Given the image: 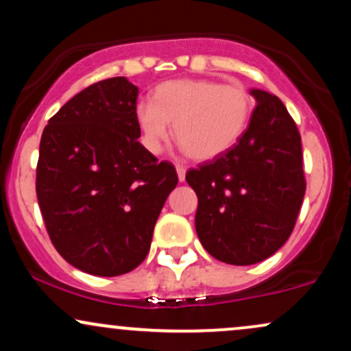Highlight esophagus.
Returning a JSON list of instances; mask_svg holds the SVG:
<instances>
[{
  "instance_id": "34e87169",
  "label": "esophagus",
  "mask_w": 351,
  "mask_h": 351,
  "mask_svg": "<svg viewBox=\"0 0 351 351\" xmlns=\"http://www.w3.org/2000/svg\"><path fill=\"white\" fill-rule=\"evenodd\" d=\"M176 173H178V180L183 183L184 178H186V168L183 167V165H176Z\"/></svg>"
}]
</instances>
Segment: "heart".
I'll list each match as a JSON object with an SVG mask.
<instances>
[{
    "mask_svg": "<svg viewBox=\"0 0 351 351\" xmlns=\"http://www.w3.org/2000/svg\"><path fill=\"white\" fill-rule=\"evenodd\" d=\"M252 112L253 96L242 83L186 78L160 84L154 101H138L135 121L150 154H160L173 124V137L181 149L206 162L237 145Z\"/></svg>",
    "mask_w": 351,
    "mask_h": 351,
    "instance_id": "b5f03b06",
    "label": "heart"
}]
</instances>
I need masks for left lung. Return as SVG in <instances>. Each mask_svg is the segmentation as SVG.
Here are the masks:
<instances>
[{"mask_svg": "<svg viewBox=\"0 0 351 351\" xmlns=\"http://www.w3.org/2000/svg\"><path fill=\"white\" fill-rule=\"evenodd\" d=\"M250 125L237 145L186 173L197 196L202 247L229 265L258 263L289 239L306 178L301 135L280 98L252 90Z\"/></svg>", "mask_w": 351, "mask_h": 351, "instance_id": "left-lung-1", "label": "left lung"}]
</instances>
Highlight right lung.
<instances>
[{
  "label": "right lung",
  "mask_w": 351,
  "mask_h": 351,
  "mask_svg": "<svg viewBox=\"0 0 351 351\" xmlns=\"http://www.w3.org/2000/svg\"><path fill=\"white\" fill-rule=\"evenodd\" d=\"M138 88L124 77L75 95L42 132L36 193L57 252L95 276L132 271L150 250L155 222L178 184L170 162L141 142Z\"/></svg>",
  "instance_id": "1"
}]
</instances>
